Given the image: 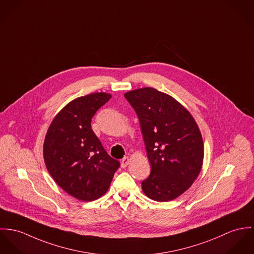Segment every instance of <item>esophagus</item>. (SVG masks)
I'll list each match as a JSON object with an SVG mask.
<instances>
[{
  "instance_id": "1",
  "label": "esophagus",
  "mask_w": 254,
  "mask_h": 254,
  "mask_svg": "<svg viewBox=\"0 0 254 254\" xmlns=\"http://www.w3.org/2000/svg\"><path fill=\"white\" fill-rule=\"evenodd\" d=\"M129 163H130V159H129L128 157H125V158L122 160V164H121V165H122V168H123V169L127 168Z\"/></svg>"
}]
</instances>
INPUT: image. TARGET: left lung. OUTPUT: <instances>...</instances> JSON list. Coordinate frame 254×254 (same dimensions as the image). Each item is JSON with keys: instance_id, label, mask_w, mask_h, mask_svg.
I'll use <instances>...</instances> for the list:
<instances>
[{"instance_id": "obj_1", "label": "left lung", "mask_w": 254, "mask_h": 254, "mask_svg": "<svg viewBox=\"0 0 254 254\" xmlns=\"http://www.w3.org/2000/svg\"><path fill=\"white\" fill-rule=\"evenodd\" d=\"M125 97L138 116L151 164L143 193L157 201L179 197L202 167L203 142L195 119L172 96L153 87L130 90Z\"/></svg>"}]
</instances>
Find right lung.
Instances as JSON below:
<instances>
[{"label": "right lung", "instance_id": "obj_1", "mask_svg": "<svg viewBox=\"0 0 254 254\" xmlns=\"http://www.w3.org/2000/svg\"><path fill=\"white\" fill-rule=\"evenodd\" d=\"M112 95L94 92L78 97L58 112L44 142V160L57 185L84 201L102 197L120 163L111 158L91 128V119Z\"/></svg>", "mask_w": 254, "mask_h": 254}]
</instances>
